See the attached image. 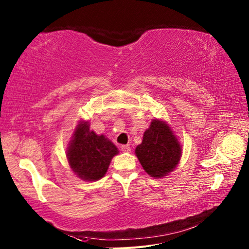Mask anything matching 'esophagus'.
Here are the masks:
<instances>
[{"instance_id":"esophagus-1","label":"esophagus","mask_w":249,"mask_h":249,"mask_svg":"<svg viewBox=\"0 0 249 249\" xmlns=\"http://www.w3.org/2000/svg\"><path fill=\"white\" fill-rule=\"evenodd\" d=\"M121 151L123 153H129L130 152V146L129 145H122L121 146Z\"/></svg>"}]
</instances>
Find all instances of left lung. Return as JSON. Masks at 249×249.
<instances>
[{"label":"left lung","mask_w":249,"mask_h":249,"mask_svg":"<svg viewBox=\"0 0 249 249\" xmlns=\"http://www.w3.org/2000/svg\"><path fill=\"white\" fill-rule=\"evenodd\" d=\"M136 156L147 174L154 178L166 176L177 166L181 145L164 121L153 120L136 147Z\"/></svg>","instance_id":"obj_1"}]
</instances>
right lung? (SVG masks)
Wrapping results in <instances>:
<instances>
[{
	"instance_id": "right-lung-1",
	"label": "right lung",
	"mask_w": 249,
	"mask_h": 249,
	"mask_svg": "<svg viewBox=\"0 0 249 249\" xmlns=\"http://www.w3.org/2000/svg\"><path fill=\"white\" fill-rule=\"evenodd\" d=\"M88 122H80L69 143V165L80 179L95 181L106 174L111 159L119 154L117 146L101 135L90 130Z\"/></svg>"
}]
</instances>
